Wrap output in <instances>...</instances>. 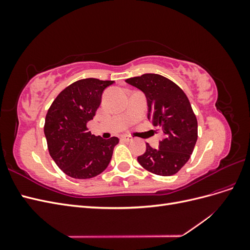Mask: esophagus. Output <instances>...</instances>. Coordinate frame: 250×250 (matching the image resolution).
Segmentation results:
<instances>
[{
  "label": "esophagus",
  "instance_id": "34e87169",
  "mask_svg": "<svg viewBox=\"0 0 250 250\" xmlns=\"http://www.w3.org/2000/svg\"><path fill=\"white\" fill-rule=\"evenodd\" d=\"M122 140L125 142H132L133 141V139L131 137H125V135L124 137H122Z\"/></svg>",
  "mask_w": 250,
  "mask_h": 250
}]
</instances>
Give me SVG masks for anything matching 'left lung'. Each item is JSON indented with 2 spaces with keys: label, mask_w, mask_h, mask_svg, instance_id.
<instances>
[{
  "label": "left lung",
  "mask_w": 250,
  "mask_h": 250,
  "mask_svg": "<svg viewBox=\"0 0 250 250\" xmlns=\"http://www.w3.org/2000/svg\"><path fill=\"white\" fill-rule=\"evenodd\" d=\"M126 82L146 95L148 119L164 132L160 148L147 144L138 162L156 175H174L190 160L198 138L197 119L190 101L183 89L162 75L144 74Z\"/></svg>",
  "instance_id": "8db88e82"
}]
</instances>
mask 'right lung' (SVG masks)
<instances>
[{"label":"right lung","instance_id":"1","mask_svg":"<svg viewBox=\"0 0 250 250\" xmlns=\"http://www.w3.org/2000/svg\"><path fill=\"white\" fill-rule=\"evenodd\" d=\"M112 80L81 79L59 93L48 109L43 131L51 157L67 176L99 175L111 160L119 139L95 137L86 124L100 106L103 90Z\"/></svg>","mask_w":250,"mask_h":250}]
</instances>
